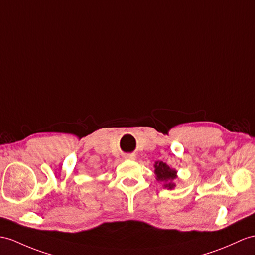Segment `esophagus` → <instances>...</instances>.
Segmentation results:
<instances>
[{"label":"esophagus","instance_id":"esophagus-1","mask_svg":"<svg viewBox=\"0 0 255 255\" xmlns=\"http://www.w3.org/2000/svg\"><path fill=\"white\" fill-rule=\"evenodd\" d=\"M126 158L128 159V160H135V156H134V154H127Z\"/></svg>","mask_w":255,"mask_h":255}]
</instances>
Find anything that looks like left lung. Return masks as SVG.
Instances as JSON below:
<instances>
[{
	"label": "left lung",
	"instance_id": "8db88e82",
	"mask_svg": "<svg viewBox=\"0 0 255 255\" xmlns=\"http://www.w3.org/2000/svg\"><path fill=\"white\" fill-rule=\"evenodd\" d=\"M176 173L174 169H172L163 161H157L154 163V174H156L157 181L163 183V186L167 189H174V179L177 177Z\"/></svg>",
	"mask_w": 255,
	"mask_h": 255
}]
</instances>
